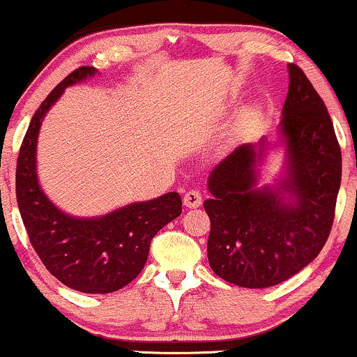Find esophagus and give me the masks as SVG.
Segmentation results:
<instances>
[{
	"label": "esophagus",
	"instance_id": "obj_1",
	"mask_svg": "<svg viewBox=\"0 0 357 357\" xmlns=\"http://www.w3.org/2000/svg\"><path fill=\"white\" fill-rule=\"evenodd\" d=\"M200 204H202V194H200L199 190L192 189L189 192H185V195H183V206L194 209V207H199Z\"/></svg>",
	"mask_w": 357,
	"mask_h": 357
}]
</instances>
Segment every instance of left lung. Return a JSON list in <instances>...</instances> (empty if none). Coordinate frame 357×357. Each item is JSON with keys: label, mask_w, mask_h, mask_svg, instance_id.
<instances>
[{"label": "left lung", "mask_w": 357, "mask_h": 357, "mask_svg": "<svg viewBox=\"0 0 357 357\" xmlns=\"http://www.w3.org/2000/svg\"><path fill=\"white\" fill-rule=\"evenodd\" d=\"M278 125L285 153L275 183L258 185L270 143H243L211 172L207 258L215 275L244 288H268L314 261L334 221L342 157L322 98L295 63Z\"/></svg>", "instance_id": "1"}]
</instances>
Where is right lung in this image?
Instances as JSON below:
<instances>
[{
    "label": "right lung",
    "mask_w": 357,
    "mask_h": 357,
    "mask_svg": "<svg viewBox=\"0 0 357 357\" xmlns=\"http://www.w3.org/2000/svg\"><path fill=\"white\" fill-rule=\"evenodd\" d=\"M96 74L94 67L74 70L35 111L18 155L17 202L31 246L59 282L82 294H111L139 275L153 236L182 214V199L168 192L104 215L75 218L60 211L42 190L37 142L43 118L67 87Z\"/></svg>",
    "instance_id": "add662e5"
}]
</instances>
